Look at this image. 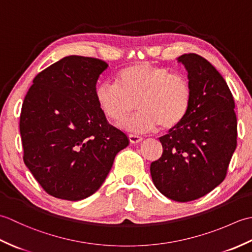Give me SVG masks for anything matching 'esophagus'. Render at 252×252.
Instances as JSON below:
<instances>
[{
  "mask_svg": "<svg viewBox=\"0 0 252 252\" xmlns=\"http://www.w3.org/2000/svg\"><path fill=\"white\" fill-rule=\"evenodd\" d=\"M129 140L132 144H137V143L142 142V137L138 135H135V134H129Z\"/></svg>",
  "mask_w": 252,
  "mask_h": 252,
  "instance_id": "obj_1",
  "label": "esophagus"
}]
</instances>
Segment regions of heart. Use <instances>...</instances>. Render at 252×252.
Segmentation results:
<instances>
[{
  "label": "heart",
  "instance_id": "b5f03b06",
  "mask_svg": "<svg viewBox=\"0 0 252 252\" xmlns=\"http://www.w3.org/2000/svg\"><path fill=\"white\" fill-rule=\"evenodd\" d=\"M95 97L105 116L118 125L130 117L136 103L140 112L125 125L129 131L149 132L157 126L169 131L189 115L192 89L184 74L140 63L122 69L117 82L99 83Z\"/></svg>",
  "mask_w": 252,
  "mask_h": 252
}]
</instances>
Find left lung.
Wrapping results in <instances>:
<instances>
[{
	"label": "left lung",
	"instance_id": "obj_1",
	"mask_svg": "<svg viewBox=\"0 0 252 252\" xmlns=\"http://www.w3.org/2000/svg\"><path fill=\"white\" fill-rule=\"evenodd\" d=\"M178 61L189 72L191 106L185 120L159 138L163 152L151 164V174L162 195L187 202L225 179L237 146V119L231 91L210 63L194 53Z\"/></svg>",
	"mask_w": 252,
	"mask_h": 252
}]
</instances>
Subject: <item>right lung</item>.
Masks as SVG:
<instances>
[{
    "mask_svg": "<svg viewBox=\"0 0 252 252\" xmlns=\"http://www.w3.org/2000/svg\"><path fill=\"white\" fill-rule=\"evenodd\" d=\"M108 65L67 56L35 76L21 107L24 162L47 194L81 200L104 183L116 155L129 145L95 97Z\"/></svg>",
    "mask_w": 252,
    "mask_h": 252,
    "instance_id": "obj_1",
    "label": "right lung"
}]
</instances>
